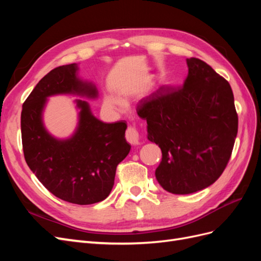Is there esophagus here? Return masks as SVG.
<instances>
[{"mask_svg":"<svg viewBox=\"0 0 261 261\" xmlns=\"http://www.w3.org/2000/svg\"><path fill=\"white\" fill-rule=\"evenodd\" d=\"M125 137H126V140H127L130 145L136 146L139 144V134L136 128L128 127L126 129Z\"/></svg>","mask_w":261,"mask_h":261,"instance_id":"esophagus-1","label":"esophagus"}]
</instances>
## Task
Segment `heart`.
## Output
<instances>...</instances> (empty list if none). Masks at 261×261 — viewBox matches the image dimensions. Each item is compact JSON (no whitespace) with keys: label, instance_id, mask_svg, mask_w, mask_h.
<instances>
[{"label":"heart","instance_id":"b5f03b06","mask_svg":"<svg viewBox=\"0 0 261 261\" xmlns=\"http://www.w3.org/2000/svg\"><path fill=\"white\" fill-rule=\"evenodd\" d=\"M106 103L110 108H115V107L118 106V101L116 99H113V98H108L106 100Z\"/></svg>","mask_w":261,"mask_h":261}]
</instances>
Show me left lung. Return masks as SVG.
<instances>
[{
  "label": "left lung",
  "mask_w": 261,
  "mask_h": 261,
  "mask_svg": "<svg viewBox=\"0 0 261 261\" xmlns=\"http://www.w3.org/2000/svg\"><path fill=\"white\" fill-rule=\"evenodd\" d=\"M188 75L178 89L162 86L139 102L148 139L162 160L155 177L165 191L185 195L210 186L230 160L239 116L230 84L206 62L187 59Z\"/></svg>",
  "instance_id": "8db88e82"
}]
</instances>
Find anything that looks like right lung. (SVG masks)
Returning a JSON list of instances; mask_svg holds the SVG:
<instances>
[{"instance_id": "right-lung-1", "label": "right lung", "mask_w": 261, "mask_h": 261, "mask_svg": "<svg viewBox=\"0 0 261 261\" xmlns=\"http://www.w3.org/2000/svg\"><path fill=\"white\" fill-rule=\"evenodd\" d=\"M77 65L55 67L23 102L21 140L25 160L42 185L58 198L77 204L105 200L111 193L117 164L128 154L125 122L103 123L94 117L86 101L77 100L80 122L65 140L52 137L42 123L46 98L76 93L97 97L96 87L77 77Z\"/></svg>"}]
</instances>
